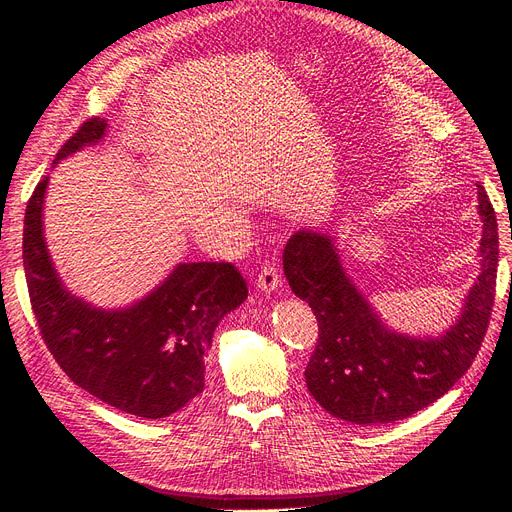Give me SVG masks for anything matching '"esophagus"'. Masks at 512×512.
I'll use <instances>...</instances> for the list:
<instances>
[{
	"label": "esophagus",
	"mask_w": 512,
	"mask_h": 512,
	"mask_svg": "<svg viewBox=\"0 0 512 512\" xmlns=\"http://www.w3.org/2000/svg\"><path fill=\"white\" fill-rule=\"evenodd\" d=\"M256 286L265 292H275L277 286H280V273H277L273 265H265L256 277Z\"/></svg>",
	"instance_id": "obj_1"
}]
</instances>
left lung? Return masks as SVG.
<instances>
[{"mask_svg": "<svg viewBox=\"0 0 512 512\" xmlns=\"http://www.w3.org/2000/svg\"><path fill=\"white\" fill-rule=\"evenodd\" d=\"M480 275L459 320L440 337L386 329L339 262L331 237L299 230L284 250L286 280L318 320V344L305 382L318 404L342 421L380 425L408 418L440 399L470 369L483 344L498 277V220L483 185Z\"/></svg>", "mask_w": 512, "mask_h": 512, "instance_id": "obj_1", "label": "left lung"}]
</instances>
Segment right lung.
Wrapping results in <instances>:
<instances>
[{"label":"right lung","instance_id":"1","mask_svg":"<svg viewBox=\"0 0 512 512\" xmlns=\"http://www.w3.org/2000/svg\"><path fill=\"white\" fill-rule=\"evenodd\" d=\"M106 119H87L53 164L96 145ZM46 175L29 198L23 267L38 329L53 359L89 395L121 412L164 418L205 389V356L220 320L247 299L230 262H183L145 299L126 309L91 307L61 284L46 252Z\"/></svg>","mask_w":512,"mask_h":512}]
</instances>
